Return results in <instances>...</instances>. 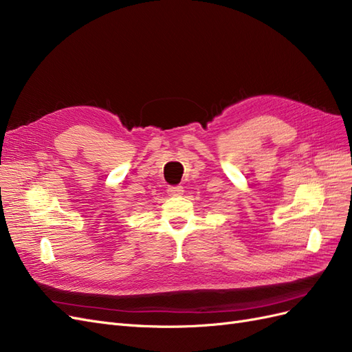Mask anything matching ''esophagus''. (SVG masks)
<instances>
[{"label": "esophagus", "instance_id": "34e87169", "mask_svg": "<svg viewBox=\"0 0 352 352\" xmlns=\"http://www.w3.org/2000/svg\"><path fill=\"white\" fill-rule=\"evenodd\" d=\"M167 194L170 197H179L184 194V188L182 186H168L167 188Z\"/></svg>", "mask_w": 352, "mask_h": 352}]
</instances>
